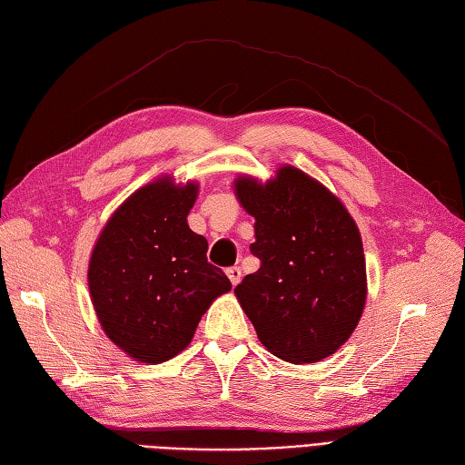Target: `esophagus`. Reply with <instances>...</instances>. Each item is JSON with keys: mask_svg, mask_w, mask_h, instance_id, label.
Returning a JSON list of instances; mask_svg holds the SVG:
<instances>
[{"mask_svg": "<svg viewBox=\"0 0 465 465\" xmlns=\"http://www.w3.org/2000/svg\"><path fill=\"white\" fill-rule=\"evenodd\" d=\"M227 278H230L232 285H238L242 282V270L238 268V265H233V268H227Z\"/></svg>", "mask_w": 465, "mask_h": 465, "instance_id": "esophagus-1", "label": "esophagus"}]
</instances>
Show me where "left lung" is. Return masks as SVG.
<instances>
[{
	"instance_id": "8db88e82",
	"label": "left lung",
	"mask_w": 465,
	"mask_h": 465,
	"mask_svg": "<svg viewBox=\"0 0 465 465\" xmlns=\"http://www.w3.org/2000/svg\"><path fill=\"white\" fill-rule=\"evenodd\" d=\"M233 192L255 217L250 252L262 262L235 288L273 355L313 363L338 351L358 325L368 280L358 225L328 187L293 165L265 183L240 175Z\"/></svg>"
}]
</instances>
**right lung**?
I'll return each instance as SVG.
<instances>
[{
  "instance_id": "1",
  "label": "right lung",
  "mask_w": 465,
  "mask_h": 465,
  "mask_svg": "<svg viewBox=\"0 0 465 465\" xmlns=\"http://www.w3.org/2000/svg\"><path fill=\"white\" fill-rule=\"evenodd\" d=\"M197 190L157 177L117 207L94 245L87 285L95 315L135 361L183 351L212 302L232 290L205 258L207 240L187 225Z\"/></svg>"
}]
</instances>
